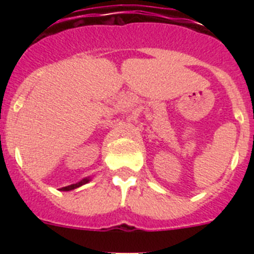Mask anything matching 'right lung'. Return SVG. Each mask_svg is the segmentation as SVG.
I'll return each mask as SVG.
<instances>
[{"mask_svg":"<svg viewBox=\"0 0 254 254\" xmlns=\"http://www.w3.org/2000/svg\"><path fill=\"white\" fill-rule=\"evenodd\" d=\"M87 182H90V179L85 178V179H82V181L78 182V183H75V185L67 186V187H62L60 190H75V188H78V187H81V186L86 185Z\"/></svg>","mask_w":254,"mask_h":254,"instance_id":"1","label":"right lung"}]
</instances>
